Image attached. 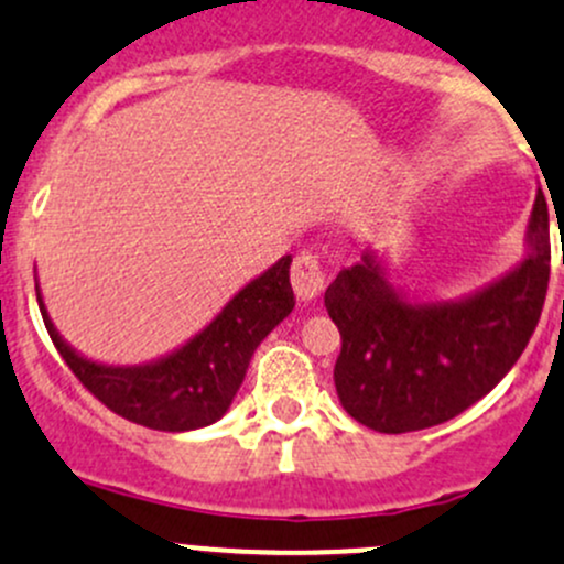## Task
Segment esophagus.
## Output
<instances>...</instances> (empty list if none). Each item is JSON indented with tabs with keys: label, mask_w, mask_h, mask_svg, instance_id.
Instances as JSON below:
<instances>
[{
	"label": "esophagus",
	"mask_w": 564,
	"mask_h": 564,
	"mask_svg": "<svg viewBox=\"0 0 564 564\" xmlns=\"http://www.w3.org/2000/svg\"><path fill=\"white\" fill-rule=\"evenodd\" d=\"M290 282H293L295 295L301 301H315L325 288V274L321 260L312 252H301L293 260V269H290Z\"/></svg>",
	"instance_id": "1"
}]
</instances>
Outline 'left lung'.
<instances>
[{"mask_svg": "<svg viewBox=\"0 0 564 564\" xmlns=\"http://www.w3.org/2000/svg\"><path fill=\"white\" fill-rule=\"evenodd\" d=\"M527 258L475 293L417 301L388 282L382 254L339 271L325 310L341 334L334 386L341 408L382 434L417 432L473 408L513 369L549 288V206L538 189Z\"/></svg>", "mask_w": 564, "mask_h": 564, "instance_id": "1", "label": "left lung"}]
</instances>
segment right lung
I'll list each match as a JSON object with an SVG mask.
<instances>
[{"mask_svg":"<svg viewBox=\"0 0 564 564\" xmlns=\"http://www.w3.org/2000/svg\"><path fill=\"white\" fill-rule=\"evenodd\" d=\"M290 263L284 254L243 284L217 317L167 356L135 367H110L80 356L51 323L37 288V304L56 350L73 375L108 410L156 432H193L212 426L234 404L252 352L293 312Z\"/></svg>","mask_w":564,"mask_h":564,"instance_id":"obj_1","label":"right lung"}]
</instances>
